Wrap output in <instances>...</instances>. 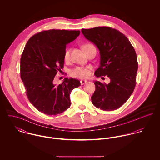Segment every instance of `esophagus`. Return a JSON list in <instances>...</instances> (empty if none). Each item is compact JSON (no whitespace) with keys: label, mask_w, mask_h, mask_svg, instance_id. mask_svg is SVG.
<instances>
[{"label":"esophagus","mask_w":160,"mask_h":160,"mask_svg":"<svg viewBox=\"0 0 160 160\" xmlns=\"http://www.w3.org/2000/svg\"><path fill=\"white\" fill-rule=\"evenodd\" d=\"M87 82H88V81H87L86 80H81V81H80V82H81V85H84V84H86Z\"/></svg>","instance_id":"34e87169"}]
</instances>
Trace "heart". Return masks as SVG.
I'll return each mask as SVG.
<instances>
[{
	"label": "heart",
	"instance_id": "obj_1",
	"mask_svg": "<svg viewBox=\"0 0 160 160\" xmlns=\"http://www.w3.org/2000/svg\"><path fill=\"white\" fill-rule=\"evenodd\" d=\"M94 46L91 44H86L82 46V49L86 53L88 51ZM70 58V50L67 49L65 50L64 53V60L65 62H68ZM70 74L72 76L78 78H86L90 76V71L88 67H76V68L71 70Z\"/></svg>",
	"mask_w": 160,
	"mask_h": 160
}]
</instances>
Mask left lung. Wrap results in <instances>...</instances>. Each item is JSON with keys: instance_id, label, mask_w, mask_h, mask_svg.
Here are the masks:
<instances>
[{"instance_id": "obj_1", "label": "left lung", "mask_w": 160, "mask_h": 160, "mask_svg": "<svg viewBox=\"0 0 160 160\" xmlns=\"http://www.w3.org/2000/svg\"><path fill=\"white\" fill-rule=\"evenodd\" d=\"M81 32L100 52V66L94 74L96 77L107 76L111 80L108 84L94 82L95 91L92 102L102 110H116L129 99L136 84V51L127 37L113 28L96 27L82 29Z\"/></svg>"}]
</instances>
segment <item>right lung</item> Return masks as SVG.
<instances>
[{
  "mask_svg": "<svg viewBox=\"0 0 160 160\" xmlns=\"http://www.w3.org/2000/svg\"><path fill=\"white\" fill-rule=\"evenodd\" d=\"M79 31L50 29L32 36L26 43L20 60V74L31 103L39 112L57 115L71 106L70 93L80 81L65 78L53 83L58 71L63 68L66 46L75 40Z\"/></svg>",
  "mask_w": 160,
  "mask_h": 160,
  "instance_id": "add662e5",
  "label": "right lung"
}]
</instances>
